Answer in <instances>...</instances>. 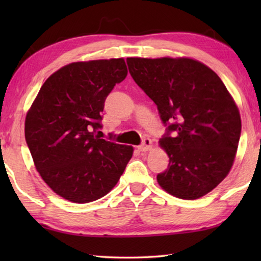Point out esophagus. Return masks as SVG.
I'll return each mask as SVG.
<instances>
[{
  "mask_svg": "<svg viewBox=\"0 0 261 261\" xmlns=\"http://www.w3.org/2000/svg\"><path fill=\"white\" fill-rule=\"evenodd\" d=\"M141 152H147L149 151V149L152 148V140L149 138H145L143 140V143H141V145H139L138 147Z\"/></svg>",
  "mask_w": 261,
  "mask_h": 261,
  "instance_id": "obj_1",
  "label": "esophagus"
}]
</instances>
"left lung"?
<instances>
[{
    "mask_svg": "<svg viewBox=\"0 0 261 261\" xmlns=\"http://www.w3.org/2000/svg\"><path fill=\"white\" fill-rule=\"evenodd\" d=\"M126 63L167 126L160 145L169 165L158 183L180 199L205 196L235 160L242 129L235 101L218 74L196 60L129 57Z\"/></svg>",
    "mask_w": 261,
    "mask_h": 261,
    "instance_id": "obj_1",
    "label": "left lung"
}]
</instances>
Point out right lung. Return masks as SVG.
Wrapping results in <instances>:
<instances>
[{"label": "right lung", "mask_w": 261, "mask_h": 261, "mask_svg": "<svg viewBox=\"0 0 261 261\" xmlns=\"http://www.w3.org/2000/svg\"><path fill=\"white\" fill-rule=\"evenodd\" d=\"M127 74L123 59L74 62L43 83L25 120L35 168L53 191L76 204L100 199L117 184L132 146L101 139V112Z\"/></svg>", "instance_id": "right-lung-1"}]
</instances>
